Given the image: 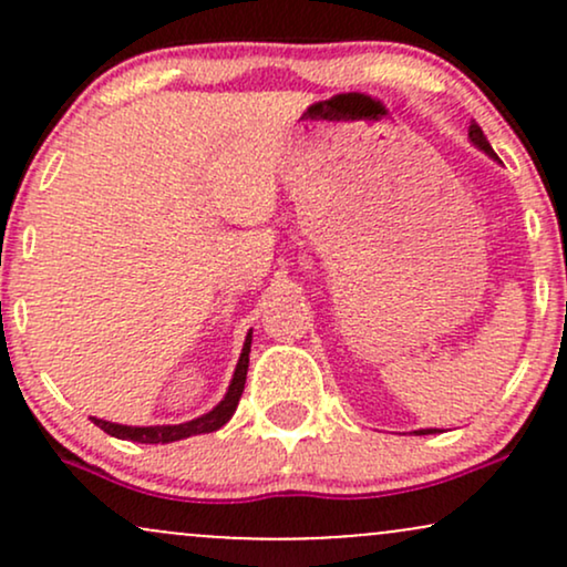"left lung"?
<instances>
[{"mask_svg":"<svg viewBox=\"0 0 567 567\" xmlns=\"http://www.w3.org/2000/svg\"><path fill=\"white\" fill-rule=\"evenodd\" d=\"M470 141H472V146H477L480 152H485L491 159H498L496 152H493V146L485 138L483 127H480L474 120H472V125H470ZM434 432H437V429H419V432H415V434H434Z\"/></svg>","mask_w":567,"mask_h":567,"instance_id":"obj_1","label":"left lung"}]
</instances>
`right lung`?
<instances>
[{
  "label": "right lung",
  "mask_w": 567,
  "mask_h": 567,
  "mask_svg": "<svg viewBox=\"0 0 567 567\" xmlns=\"http://www.w3.org/2000/svg\"><path fill=\"white\" fill-rule=\"evenodd\" d=\"M250 343H252V330L245 336L243 354H239L237 368H234L231 383L226 389L224 400L218 402L216 408L202 413L199 419L186 421V424H162V426H127V424H112V421L93 419L95 426H101L103 432L112 434L116 440H130V442H143V445H165V442L186 440L194 437V434H210L218 432L226 421L231 419L234 410L239 405V396L245 392V379H247V365H250Z\"/></svg>",
  "instance_id": "add662e5"
}]
</instances>
